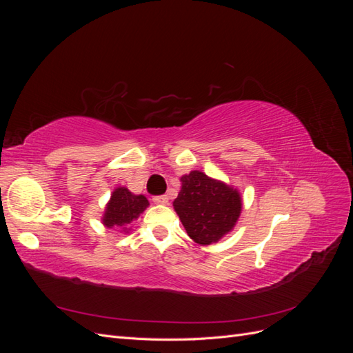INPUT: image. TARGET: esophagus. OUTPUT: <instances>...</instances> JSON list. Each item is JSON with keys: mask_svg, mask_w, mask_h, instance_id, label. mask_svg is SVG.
I'll list each match as a JSON object with an SVG mask.
<instances>
[{"mask_svg": "<svg viewBox=\"0 0 353 353\" xmlns=\"http://www.w3.org/2000/svg\"><path fill=\"white\" fill-rule=\"evenodd\" d=\"M168 200H169V197H168L166 194H162V196H154V197H153V201H154V203H159V205H166Z\"/></svg>", "mask_w": 353, "mask_h": 353, "instance_id": "esophagus-1", "label": "esophagus"}]
</instances>
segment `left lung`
I'll use <instances>...</instances> for the list:
<instances>
[{"mask_svg":"<svg viewBox=\"0 0 353 353\" xmlns=\"http://www.w3.org/2000/svg\"><path fill=\"white\" fill-rule=\"evenodd\" d=\"M181 184L174 209L187 234L196 243H216L236 225L241 212L237 190L209 178L200 170L184 175Z\"/></svg>","mask_w":353,"mask_h":353,"instance_id":"8db88e82","label":"left lung"}]
</instances>
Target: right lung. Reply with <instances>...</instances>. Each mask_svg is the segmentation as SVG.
<instances>
[{"instance_id":"1","label":"right lung","mask_w":353,"mask_h":353,"mask_svg":"<svg viewBox=\"0 0 353 353\" xmlns=\"http://www.w3.org/2000/svg\"><path fill=\"white\" fill-rule=\"evenodd\" d=\"M147 206L148 200L144 196H135L125 187L116 188L108 208H105L103 223L108 228H112L113 225L128 227V223L140 216V213H143Z\"/></svg>"}]
</instances>
